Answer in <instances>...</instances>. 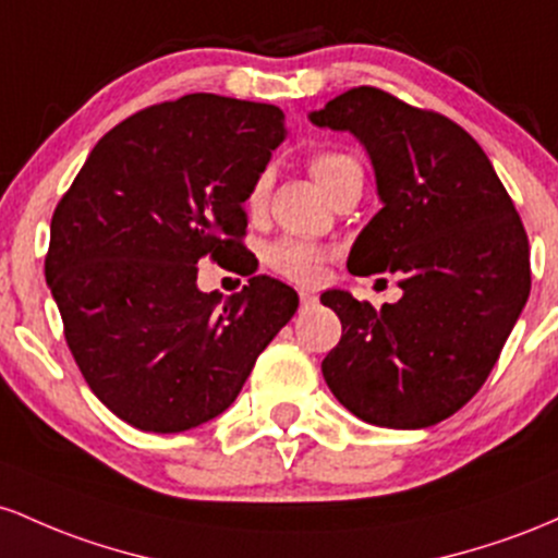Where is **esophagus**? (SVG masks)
Returning <instances> with one entry per match:
<instances>
[{
	"label": "esophagus",
	"mask_w": 558,
	"mask_h": 558,
	"mask_svg": "<svg viewBox=\"0 0 558 558\" xmlns=\"http://www.w3.org/2000/svg\"><path fill=\"white\" fill-rule=\"evenodd\" d=\"M318 303V298L313 295V292H300V308L303 311H308V308H313V305Z\"/></svg>",
	"instance_id": "34e87169"
}]
</instances>
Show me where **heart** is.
Returning <instances> with one entry per match:
<instances>
[{"mask_svg": "<svg viewBox=\"0 0 558 558\" xmlns=\"http://www.w3.org/2000/svg\"><path fill=\"white\" fill-rule=\"evenodd\" d=\"M311 177L318 181L327 195L335 192V186L350 173L361 171L359 160L342 153H318L308 160ZM266 203V179H258L247 195V208L258 213ZM324 260H327V250L313 245L308 240H298V236H281L266 247L268 268L281 274V277L300 281V284H313L324 271Z\"/></svg>", "mask_w": 558, "mask_h": 558, "instance_id": "obj_1", "label": "heart"}]
</instances>
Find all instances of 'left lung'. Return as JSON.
<instances>
[{
	"instance_id": "1",
	"label": "left lung",
	"mask_w": 558,
	"mask_h": 558,
	"mask_svg": "<svg viewBox=\"0 0 558 558\" xmlns=\"http://www.w3.org/2000/svg\"><path fill=\"white\" fill-rule=\"evenodd\" d=\"M311 123L359 136L377 177L381 210L350 250V274H398L403 290L379 311L324 292L342 322L324 379L363 422L432 427L485 385L527 303V231L480 144L440 112L355 86Z\"/></svg>"
}]
</instances>
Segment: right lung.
Returning <instances> with one entry per match:
<instances>
[{"label": "right lung", "mask_w": 558, "mask_h": 558, "mask_svg": "<svg viewBox=\"0 0 558 558\" xmlns=\"http://www.w3.org/2000/svg\"><path fill=\"white\" fill-rule=\"evenodd\" d=\"M277 105L186 94L110 129L52 216L44 277L92 392L142 432L234 403L298 311L284 281L197 290V260L247 258L245 199L284 142Z\"/></svg>", "instance_id": "obj_1"}]
</instances>
